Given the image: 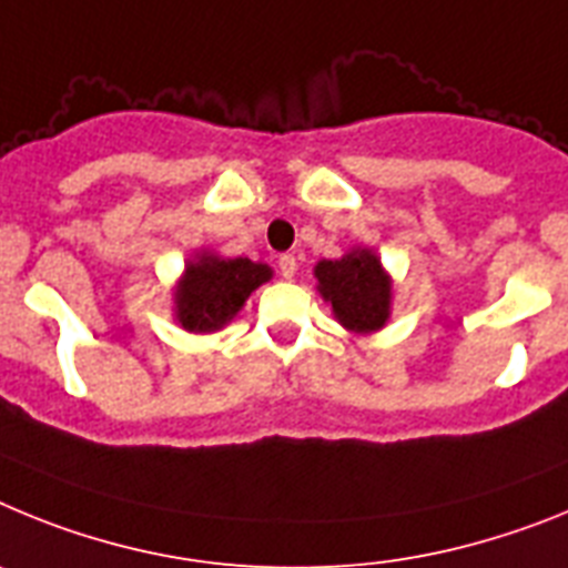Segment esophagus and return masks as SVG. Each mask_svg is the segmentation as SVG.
Segmentation results:
<instances>
[{
	"instance_id": "esophagus-1",
	"label": "esophagus",
	"mask_w": 568,
	"mask_h": 568,
	"mask_svg": "<svg viewBox=\"0 0 568 568\" xmlns=\"http://www.w3.org/2000/svg\"><path fill=\"white\" fill-rule=\"evenodd\" d=\"M277 265H280V274H283L285 280H291L294 274H297V260H294V254H283L277 260Z\"/></svg>"
}]
</instances>
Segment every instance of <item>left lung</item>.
Returning <instances> with one entry per match:
<instances>
[{
	"mask_svg": "<svg viewBox=\"0 0 568 568\" xmlns=\"http://www.w3.org/2000/svg\"><path fill=\"white\" fill-rule=\"evenodd\" d=\"M317 291L332 303L334 317L354 334L379 332L392 314V277L379 256L368 248H354L339 260H320L314 265Z\"/></svg>",
	"mask_w": 568,
	"mask_h": 568,
	"instance_id": "1",
	"label": "left lung"
}]
</instances>
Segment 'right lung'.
<instances>
[{
  "label": "right lung",
  "mask_w": 568,
  "mask_h": 568,
  "mask_svg": "<svg viewBox=\"0 0 568 568\" xmlns=\"http://www.w3.org/2000/svg\"><path fill=\"white\" fill-rule=\"evenodd\" d=\"M268 280V265L251 263L245 256L223 260V256L202 251L185 265V274L176 283V323L194 334L220 332L225 323L236 317V312L251 297V291Z\"/></svg>",
  "instance_id": "obj_1"
}]
</instances>
